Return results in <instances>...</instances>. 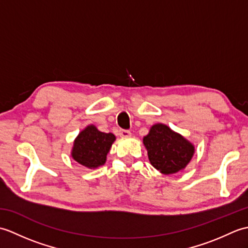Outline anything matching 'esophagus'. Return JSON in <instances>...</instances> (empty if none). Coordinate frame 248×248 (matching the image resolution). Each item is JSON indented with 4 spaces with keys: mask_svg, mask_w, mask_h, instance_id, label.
I'll return each instance as SVG.
<instances>
[{
    "mask_svg": "<svg viewBox=\"0 0 248 248\" xmlns=\"http://www.w3.org/2000/svg\"><path fill=\"white\" fill-rule=\"evenodd\" d=\"M119 136L123 139H127L131 136V132L129 130H120L119 131Z\"/></svg>",
    "mask_w": 248,
    "mask_h": 248,
    "instance_id": "esophagus-1",
    "label": "esophagus"
}]
</instances>
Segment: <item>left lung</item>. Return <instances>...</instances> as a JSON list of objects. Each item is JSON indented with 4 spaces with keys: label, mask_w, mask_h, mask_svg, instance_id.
Wrapping results in <instances>:
<instances>
[{
    "label": "left lung",
    "mask_w": 248,
    "mask_h": 248,
    "mask_svg": "<svg viewBox=\"0 0 248 248\" xmlns=\"http://www.w3.org/2000/svg\"><path fill=\"white\" fill-rule=\"evenodd\" d=\"M143 143L155 170L171 175L186 167L195 152L194 145L163 124H154Z\"/></svg>",
    "instance_id": "1"
}]
</instances>
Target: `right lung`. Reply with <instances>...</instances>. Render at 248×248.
Masks as SVG:
<instances>
[{
	"label": "right lung",
	"mask_w": 248,
	"mask_h": 248,
	"mask_svg": "<svg viewBox=\"0 0 248 248\" xmlns=\"http://www.w3.org/2000/svg\"><path fill=\"white\" fill-rule=\"evenodd\" d=\"M116 140L113 133H104L93 124L81 131L73 143L71 156L78 164L91 170L102 166Z\"/></svg>",
	"instance_id": "add662e5"
}]
</instances>
